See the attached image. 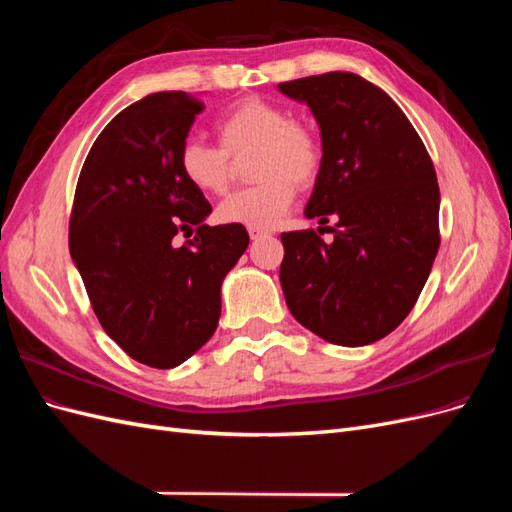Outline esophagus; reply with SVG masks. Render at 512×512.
I'll return each mask as SVG.
<instances>
[{"label":"esophagus","instance_id":"obj_1","mask_svg":"<svg viewBox=\"0 0 512 512\" xmlns=\"http://www.w3.org/2000/svg\"><path fill=\"white\" fill-rule=\"evenodd\" d=\"M247 232H250V239H252V241H258V239H262V237L267 235L265 230H256V228H250Z\"/></svg>","mask_w":512,"mask_h":512}]
</instances>
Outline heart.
Returning a JSON list of instances; mask_svg holds the SVG:
<instances>
[{
	"instance_id": "1",
	"label": "heart",
	"mask_w": 512,
	"mask_h": 512,
	"mask_svg": "<svg viewBox=\"0 0 512 512\" xmlns=\"http://www.w3.org/2000/svg\"><path fill=\"white\" fill-rule=\"evenodd\" d=\"M219 147L200 138L183 141L177 164L183 179L203 194H222L230 181V160L254 153L252 188L224 198L218 220L245 228L269 230L294 203V185L305 190L322 170V141L303 121L292 119L284 106L260 98L232 104L215 123Z\"/></svg>"
}]
</instances>
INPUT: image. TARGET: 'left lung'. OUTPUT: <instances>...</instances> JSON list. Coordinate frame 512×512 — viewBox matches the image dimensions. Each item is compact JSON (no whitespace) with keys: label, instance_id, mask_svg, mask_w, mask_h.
Wrapping results in <instances>:
<instances>
[{"label":"left lung","instance_id":"obj_1","mask_svg":"<svg viewBox=\"0 0 512 512\" xmlns=\"http://www.w3.org/2000/svg\"><path fill=\"white\" fill-rule=\"evenodd\" d=\"M277 89L320 128L324 160L305 218L337 220L331 243L282 232L286 305L324 342L374 344L410 314L438 254L436 170L404 111L363 76L327 72Z\"/></svg>","mask_w":512,"mask_h":512}]
</instances>
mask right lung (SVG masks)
I'll use <instances>...</instances> for the list:
<instances>
[{
    "instance_id": "1",
    "label": "right lung",
    "mask_w": 512,
    "mask_h": 512,
    "mask_svg": "<svg viewBox=\"0 0 512 512\" xmlns=\"http://www.w3.org/2000/svg\"><path fill=\"white\" fill-rule=\"evenodd\" d=\"M203 104L158 91L100 132L76 183L70 256L106 335L134 361L170 369L218 329L222 282L247 250L243 226H207L211 205L177 153ZM179 229L197 235L181 248Z\"/></svg>"
}]
</instances>
